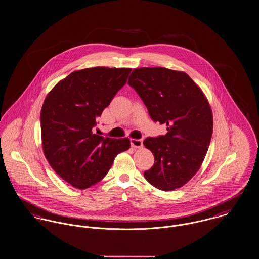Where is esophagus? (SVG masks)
Listing matches in <instances>:
<instances>
[{
  "label": "esophagus",
  "instance_id": "esophagus-1",
  "mask_svg": "<svg viewBox=\"0 0 259 259\" xmlns=\"http://www.w3.org/2000/svg\"><path fill=\"white\" fill-rule=\"evenodd\" d=\"M130 142H131V146L135 148H140L143 146L142 139H130Z\"/></svg>",
  "mask_w": 259,
  "mask_h": 259
}]
</instances>
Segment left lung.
Wrapping results in <instances>:
<instances>
[{"label": "left lung", "instance_id": "8db88e82", "mask_svg": "<svg viewBox=\"0 0 259 259\" xmlns=\"http://www.w3.org/2000/svg\"><path fill=\"white\" fill-rule=\"evenodd\" d=\"M128 84L151 119L167 126L165 135L143 142L155 160L144 177L163 191L180 188L199 170L210 144L213 117L206 97L186 73L162 67L134 69Z\"/></svg>", "mask_w": 259, "mask_h": 259}]
</instances>
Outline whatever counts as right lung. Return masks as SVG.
Returning <instances> with one entry per match:
<instances>
[{
    "label": "right lung",
    "instance_id": "1",
    "mask_svg": "<svg viewBox=\"0 0 259 259\" xmlns=\"http://www.w3.org/2000/svg\"><path fill=\"white\" fill-rule=\"evenodd\" d=\"M130 68L95 67L72 72L47 95L41 110L42 145L54 171L75 188L102 180L128 138L93 133L96 119L126 84Z\"/></svg>",
    "mask_w": 259,
    "mask_h": 259
}]
</instances>
